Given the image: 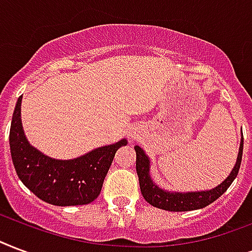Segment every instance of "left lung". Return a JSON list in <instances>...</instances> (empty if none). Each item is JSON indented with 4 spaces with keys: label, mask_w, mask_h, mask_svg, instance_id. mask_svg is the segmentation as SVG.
I'll return each instance as SVG.
<instances>
[{
    "label": "left lung",
    "mask_w": 252,
    "mask_h": 252,
    "mask_svg": "<svg viewBox=\"0 0 252 252\" xmlns=\"http://www.w3.org/2000/svg\"><path fill=\"white\" fill-rule=\"evenodd\" d=\"M134 151H136V172L139 176L140 190L148 203L168 211L197 210V209L206 207L207 205H210L216 199L220 198L238 176V172L241 168L242 155H243V134H242L241 144H239L237 162L227 178L216 188L210 190H201V191H169L160 188L153 181L151 176V160L147 153L139 145H134Z\"/></svg>",
    "instance_id": "obj_1"
}]
</instances>
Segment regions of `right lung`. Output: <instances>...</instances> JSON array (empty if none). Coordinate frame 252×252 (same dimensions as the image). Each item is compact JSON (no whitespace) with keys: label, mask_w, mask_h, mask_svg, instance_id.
<instances>
[{"label":"right lung","mask_w":252,"mask_h":252,"mask_svg":"<svg viewBox=\"0 0 252 252\" xmlns=\"http://www.w3.org/2000/svg\"><path fill=\"white\" fill-rule=\"evenodd\" d=\"M19 96L11 119L10 153L15 172L24 185L34 194L55 206L87 205L100 194L105 176L119 148L126 139L96 148L71 160H57L43 155L29 143L21 120Z\"/></svg>","instance_id":"right-lung-1"}]
</instances>
